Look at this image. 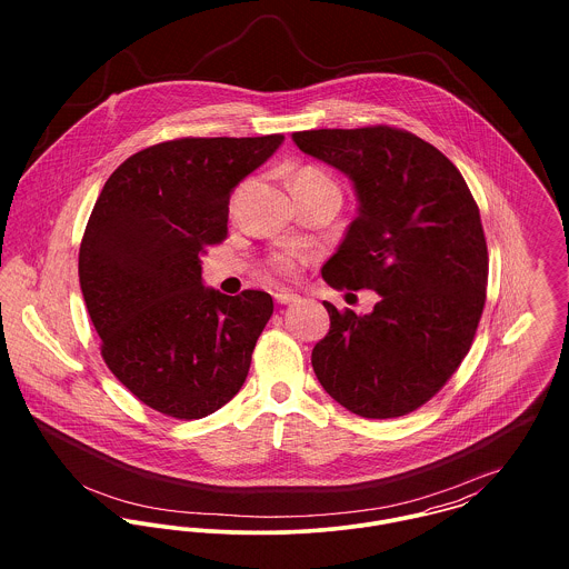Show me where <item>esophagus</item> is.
Masks as SVG:
<instances>
[{
    "label": "esophagus",
    "instance_id": "esophagus-1",
    "mask_svg": "<svg viewBox=\"0 0 569 569\" xmlns=\"http://www.w3.org/2000/svg\"><path fill=\"white\" fill-rule=\"evenodd\" d=\"M273 298H276L278 305H293V302L300 300V296L291 293V291H278V293H273Z\"/></svg>",
    "mask_w": 569,
    "mask_h": 569
}]
</instances>
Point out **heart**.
Instances as JSON below:
<instances>
[{"label": "heart", "mask_w": 569, "mask_h": 569, "mask_svg": "<svg viewBox=\"0 0 569 569\" xmlns=\"http://www.w3.org/2000/svg\"><path fill=\"white\" fill-rule=\"evenodd\" d=\"M325 188L326 190H337V192H339L337 183L326 174L325 170H320V168H316V166H305V168H300V170L291 177V190H325ZM269 264H271V269H273L276 273L289 276V273L296 271V258H293V253H289V251H278V253H273L271 260H269Z\"/></svg>", "instance_id": "1"}]
</instances>
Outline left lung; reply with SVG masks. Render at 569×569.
<instances>
[{
    "label": "left lung",
    "mask_w": 569,
    "mask_h": 569,
    "mask_svg": "<svg viewBox=\"0 0 569 569\" xmlns=\"http://www.w3.org/2000/svg\"><path fill=\"white\" fill-rule=\"evenodd\" d=\"M298 149L355 186L359 212L322 276L372 289L375 311L325 302L330 328L311 363L326 392L363 418L425 406L467 357L487 302L488 251L478 203L436 147L392 127L318 129Z\"/></svg>",
    "instance_id": "obj_1"
}]
</instances>
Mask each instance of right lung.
Returning a JSON list of instances; mask_svg holds the SVG:
<instances>
[{
  "instance_id": "1",
  "label": "right lung",
  "mask_w": 569,
  "mask_h": 569,
  "mask_svg": "<svg viewBox=\"0 0 569 569\" xmlns=\"http://www.w3.org/2000/svg\"><path fill=\"white\" fill-rule=\"evenodd\" d=\"M284 136L179 138L107 179L87 221L79 278L116 379L166 416L203 418L237 397L273 313L264 291L203 287L199 253L228 234L230 194Z\"/></svg>"
}]
</instances>
